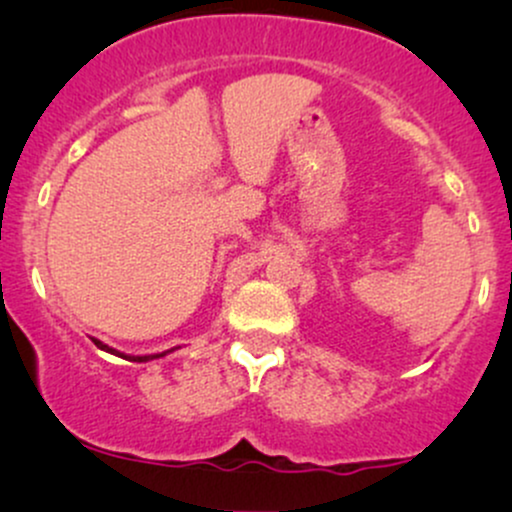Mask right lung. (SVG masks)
Listing matches in <instances>:
<instances>
[{
	"label": "right lung",
	"instance_id": "right-lung-1",
	"mask_svg": "<svg viewBox=\"0 0 512 512\" xmlns=\"http://www.w3.org/2000/svg\"><path fill=\"white\" fill-rule=\"evenodd\" d=\"M93 339V344L98 346V349L101 351H108V354H113V356H120V358H125V361H134V363H146V361H154V358H163V356H168V354H173L175 349H180V346H173V349H168V351H161V354H146V356H132V354H122V351H117V349H113V346H108V344H103L101 339H96V337H91Z\"/></svg>",
	"mask_w": 512,
	"mask_h": 512
}]
</instances>
